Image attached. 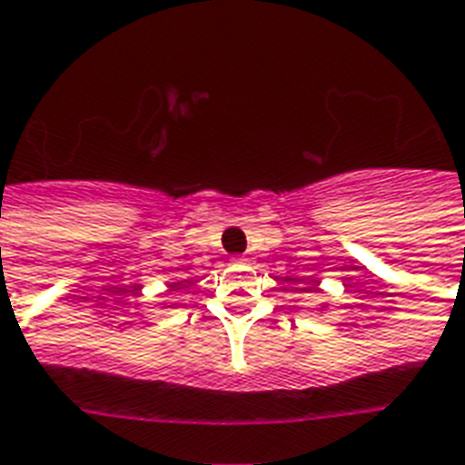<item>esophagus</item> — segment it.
<instances>
[{
    "instance_id": "obj_1",
    "label": "esophagus",
    "mask_w": 465,
    "mask_h": 465,
    "mask_svg": "<svg viewBox=\"0 0 465 465\" xmlns=\"http://www.w3.org/2000/svg\"><path fill=\"white\" fill-rule=\"evenodd\" d=\"M241 263H246V261H241Z\"/></svg>"
}]
</instances>
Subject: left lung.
Wrapping results in <instances>:
<instances>
[{
  "mask_svg": "<svg viewBox=\"0 0 465 465\" xmlns=\"http://www.w3.org/2000/svg\"><path fill=\"white\" fill-rule=\"evenodd\" d=\"M319 310H324V307H319Z\"/></svg>",
  "mask_w": 465,
  "mask_h": 465,
  "instance_id": "1",
  "label": "left lung"
}]
</instances>
